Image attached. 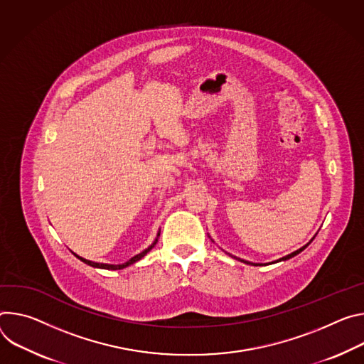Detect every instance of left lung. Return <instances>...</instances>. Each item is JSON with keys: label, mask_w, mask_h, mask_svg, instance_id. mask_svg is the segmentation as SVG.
I'll list each match as a JSON object with an SVG mask.
<instances>
[{"label": "left lung", "mask_w": 364, "mask_h": 364, "mask_svg": "<svg viewBox=\"0 0 364 364\" xmlns=\"http://www.w3.org/2000/svg\"><path fill=\"white\" fill-rule=\"evenodd\" d=\"M316 235V234H315ZM315 235L308 241V243L305 245V246H302L301 249H298L296 252H294V253H291V255H288V256H284V257H280L279 260H274V262H272V263H277V262H285V260H289L291 257H294V256H296V255H299L302 250H305L309 245H311V241L315 238ZM228 256H231L232 259H235V260H238V262H243V263H247V264H253V266H263V264H267V263H252V262H247V260H243V259H240V257H235V256H232V255H230V253H227Z\"/></svg>", "instance_id": "8db88e82"}]
</instances>
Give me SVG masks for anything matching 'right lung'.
<instances>
[{"label": "right lung", "instance_id": "add662e5", "mask_svg": "<svg viewBox=\"0 0 364 364\" xmlns=\"http://www.w3.org/2000/svg\"><path fill=\"white\" fill-rule=\"evenodd\" d=\"M159 235H160V230L157 231V235H156V238H154V241L153 243L146 249V250H143L141 253H139V255H136L134 257H132L130 260H127L126 263H121V264H109V263H97V262H92V260H87V259H84V257H80V256H77L76 253H73L80 262H84L85 264H88V266H92V267H97V269H107V270H119V269H124V267H127V266H130V264H134L136 262H139V260H141L154 246H156V243H157V238H159Z\"/></svg>", "mask_w": 364, "mask_h": 364}]
</instances>
